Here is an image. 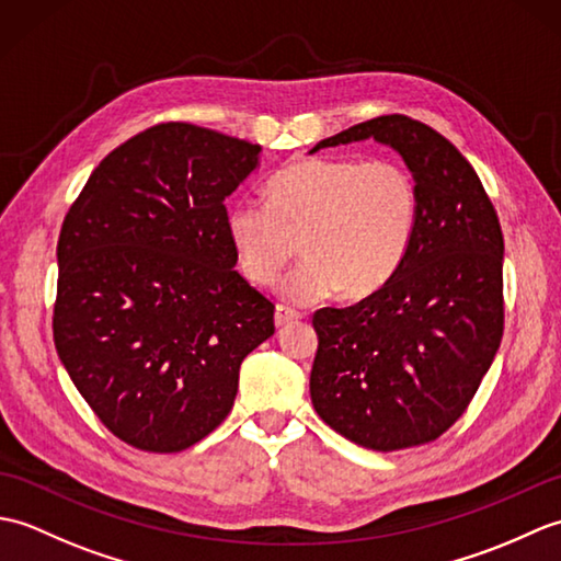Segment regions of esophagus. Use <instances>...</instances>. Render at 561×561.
<instances>
[{
  "instance_id": "esophagus-1",
  "label": "esophagus",
  "mask_w": 561,
  "mask_h": 561,
  "mask_svg": "<svg viewBox=\"0 0 561 561\" xmlns=\"http://www.w3.org/2000/svg\"><path fill=\"white\" fill-rule=\"evenodd\" d=\"M301 316L294 311V308H289V306H277L274 308V325L277 328H287V325H291V323H296V320H299Z\"/></svg>"
}]
</instances>
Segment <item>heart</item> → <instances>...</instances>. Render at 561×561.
Segmentation results:
<instances>
[{"label":"heart","instance_id":"heart-1","mask_svg":"<svg viewBox=\"0 0 561 561\" xmlns=\"http://www.w3.org/2000/svg\"><path fill=\"white\" fill-rule=\"evenodd\" d=\"M267 195L270 205L236 202L226 231L245 277L260 287L279 279L301 243L306 262L282 284L294 304L383 289L408 257L420 219L414 178L386 159H306L274 175Z\"/></svg>","mask_w":561,"mask_h":561}]
</instances>
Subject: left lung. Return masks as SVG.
Wrapping results in <instances>:
<instances>
[{"label":"left lung","mask_w":561,"mask_h":561,"mask_svg":"<svg viewBox=\"0 0 561 561\" xmlns=\"http://www.w3.org/2000/svg\"><path fill=\"white\" fill-rule=\"evenodd\" d=\"M366 139L400 153L420 193V219L383 289L313 316L311 400L344 438L400 450L444 434L490 371L504 332V236L472 165L408 115L342 129L311 153Z\"/></svg>","instance_id":"left-lung-1"}]
</instances>
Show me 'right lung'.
<instances>
[{
    "label": "right lung",
    "instance_id": "1",
    "mask_svg": "<svg viewBox=\"0 0 561 561\" xmlns=\"http://www.w3.org/2000/svg\"><path fill=\"white\" fill-rule=\"evenodd\" d=\"M260 145L165 123L113 149L57 241L55 347L125 444L178 453L231 412L241 362L274 335V306L233 267L224 199Z\"/></svg>",
    "mask_w": 561,
    "mask_h": 561
}]
</instances>
